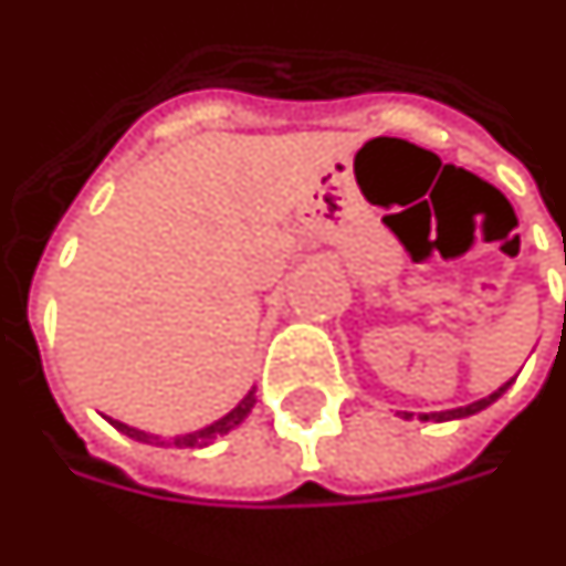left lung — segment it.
<instances>
[{
  "mask_svg": "<svg viewBox=\"0 0 566 566\" xmlns=\"http://www.w3.org/2000/svg\"><path fill=\"white\" fill-rule=\"evenodd\" d=\"M564 266H566V256H564ZM566 312V306H564ZM515 382V377L509 379V382H503L496 392H490L488 398H478V401H472V405H465V407H453V410H438V413H420V420H434V422H448V420H462V417H472V413H478V410H484V407H490L500 395L509 389ZM405 417H410V413H405Z\"/></svg>",
  "mask_w": 566,
  "mask_h": 566,
  "instance_id": "left-lung-1",
  "label": "left lung"
}]
</instances>
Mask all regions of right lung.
<instances>
[{"label":"right lung","instance_id":"add662e5","mask_svg":"<svg viewBox=\"0 0 566 566\" xmlns=\"http://www.w3.org/2000/svg\"><path fill=\"white\" fill-rule=\"evenodd\" d=\"M254 392H256V389H251V392L244 395L239 405L229 410L227 417H220V420L211 422V426H205V429H199V432L174 434V438L149 434V432H144V429H134V426H128V422H118V420H109V422H113V426H116L122 434H128V438H134V441H144V444H156V448H208V444H211L214 438L232 432L235 426H242L244 417L251 413V407L256 405Z\"/></svg>","mask_w":566,"mask_h":566}]
</instances>
